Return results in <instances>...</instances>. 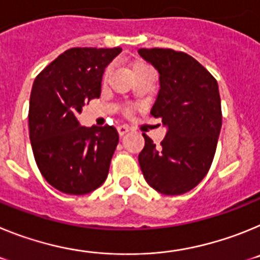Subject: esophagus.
Masks as SVG:
<instances>
[{
    "label": "esophagus",
    "instance_id": "obj_1",
    "mask_svg": "<svg viewBox=\"0 0 260 260\" xmlns=\"http://www.w3.org/2000/svg\"><path fill=\"white\" fill-rule=\"evenodd\" d=\"M117 130H118L119 135H125L126 133L130 132L128 126H126V125H118V126H117Z\"/></svg>",
    "mask_w": 260,
    "mask_h": 260
}]
</instances>
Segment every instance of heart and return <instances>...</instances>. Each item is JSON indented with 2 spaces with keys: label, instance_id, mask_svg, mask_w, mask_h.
<instances>
[{
  "label": "heart",
  "instance_id": "obj_1",
  "mask_svg": "<svg viewBox=\"0 0 260 260\" xmlns=\"http://www.w3.org/2000/svg\"><path fill=\"white\" fill-rule=\"evenodd\" d=\"M144 66H147V65H146V63H142V62H137V63H134V65L132 66L133 74H134V73H135V71H137V70H139V69L144 68ZM109 73H110V68H107V69H105L104 75H103V77H104V79H105V78L108 77V75H109ZM127 112H130V110H127Z\"/></svg>",
  "mask_w": 260,
  "mask_h": 260
}]
</instances>
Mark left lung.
Returning a JSON list of instances; mask_svg holds the SVG:
<instances>
[{"label":"left lung","mask_w":260,"mask_h":260,"mask_svg":"<svg viewBox=\"0 0 260 260\" xmlns=\"http://www.w3.org/2000/svg\"><path fill=\"white\" fill-rule=\"evenodd\" d=\"M138 53L157 70L160 89L151 109L167 135L160 146L143 134L138 156L147 183L164 195L194 189L212 164L221 130L219 86L191 56L173 49L141 48Z\"/></svg>","instance_id":"obj_1"}]
</instances>
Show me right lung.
I'll list each match as a JSON object with an SVG mask.
<instances>
[{"label": "right lung", "mask_w": 260, "mask_h": 260, "mask_svg": "<svg viewBox=\"0 0 260 260\" xmlns=\"http://www.w3.org/2000/svg\"><path fill=\"white\" fill-rule=\"evenodd\" d=\"M121 48H71L36 77L29 98V141L39 171L65 194L83 195L107 180L118 144L114 126H80L78 114L100 98L105 68Z\"/></svg>", "instance_id": "right-lung-1"}]
</instances>
